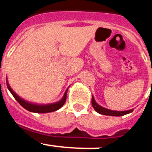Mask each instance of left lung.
Returning <instances> with one entry per match:
<instances>
[{"label":"left lung","instance_id":"8db88e82","mask_svg":"<svg viewBox=\"0 0 152 152\" xmlns=\"http://www.w3.org/2000/svg\"><path fill=\"white\" fill-rule=\"evenodd\" d=\"M92 105L94 108L95 109L96 111L98 113H101V114H104V115H109V116H122L126 114V113H129L133 111V109L129 110H126V111H115V110H110L108 109H106L104 107H102V106L99 105L96 101L94 100V96H92Z\"/></svg>","mask_w":152,"mask_h":152}]
</instances>
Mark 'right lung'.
Returning a JSON list of instances; mask_svg holds the SVG:
<instances>
[{"label": "right lung", "mask_w": 152, "mask_h": 152, "mask_svg": "<svg viewBox=\"0 0 152 152\" xmlns=\"http://www.w3.org/2000/svg\"><path fill=\"white\" fill-rule=\"evenodd\" d=\"M7 88L10 90V92L12 93V94L13 95V96L17 99V101L20 103V104L21 106H23L24 108L27 109L28 110L32 112H35V113H47V112H51L54 111V110H56L58 109H59L60 107H62L64 105V102L66 101V98H67V90H66L65 93H64V95L63 96V98L61 99L60 101H58V102L53 103V104H32V103L28 102L25 101V100L22 99L20 97H19L11 89V88L9 85L8 82H7Z\"/></svg>", "instance_id": "right-lung-1"}]
</instances>
